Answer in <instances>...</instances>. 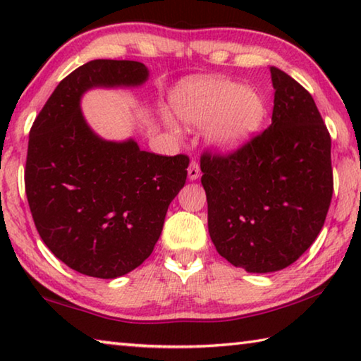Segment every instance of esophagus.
Segmentation results:
<instances>
[{"mask_svg":"<svg viewBox=\"0 0 361 361\" xmlns=\"http://www.w3.org/2000/svg\"><path fill=\"white\" fill-rule=\"evenodd\" d=\"M199 176H200L199 164L195 162V161H192L191 164H189V167H188V178L191 180V181H194V180H197Z\"/></svg>","mask_w":361,"mask_h":361,"instance_id":"esophagus-1","label":"esophagus"}]
</instances>
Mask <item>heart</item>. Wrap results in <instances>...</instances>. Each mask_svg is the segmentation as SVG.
Wrapping results in <instances>:
<instances>
[{"mask_svg": "<svg viewBox=\"0 0 361 361\" xmlns=\"http://www.w3.org/2000/svg\"><path fill=\"white\" fill-rule=\"evenodd\" d=\"M170 105L188 127L205 126L207 143L219 154L247 146L258 135L267 116L266 100L258 89L212 76L181 81L170 95ZM162 119L178 132L172 116L162 114Z\"/></svg>", "mask_w": 361, "mask_h": 361, "instance_id": "b5f03b06", "label": "heart"}]
</instances>
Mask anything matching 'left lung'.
I'll return each mask as SVG.
<instances>
[{"instance_id":"obj_1","label":"left lung","mask_w":361,"mask_h":361,"mask_svg":"<svg viewBox=\"0 0 361 361\" xmlns=\"http://www.w3.org/2000/svg\"><path fill=\"white\" fill-rule=\"evenodd\" d=\"M272 124L228 156L204 152L209 232L232 266L267 274L315 242L333 195L331 137L301 84L271 66Z\"/></svg>"}]
</instances>
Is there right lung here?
Masks as SVG:
<instances>
[{
    "mask_svg": "<svg viewBox=\"0 0 361 361\" xmlns=\"http://www.w3.org/2000/svg\"><path fill=\"white\" fill-rule=\"evenodd\" d=\"M149 71L133 60H92L70 73L30 130L25 192L42 242L73 271L116 279L154 250L189 159L109 142L90 129L81 99L90 89L140 87Z\"/></svg>",
    "mask_w": 361,
    "mask_h": 361,
    "instance_id": "obj_1",
    "label": "right lung"
}]
</instances>
